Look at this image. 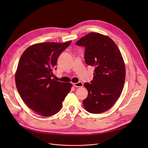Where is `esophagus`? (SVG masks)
Instances as JSON below:
<instances>
[{"instance_id": "1", "label": "esophagus", "mask_w": 148, "mask_h": 148, "mask_svg": "<svg viewBox=\"0 0 148 148\" xmlns=\"http://www.w3.org/2000/svg\"><path fill=\"white\" fill-rule=\"evenodd\" d=\"M73 85L75 87H83V83L82 82H78L77 83H74Z\"/></svg>"}]
</instances>
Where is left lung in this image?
<instances>
[{
	"label": "left lung",
	"mask_w": 148,
	"mask_h": 148,
	"mask_svg": "<svg viewBox=\"0 0 148 148\" xmlns=\"http://www.w3.org/2000/svg\"><path fill=\"white\" fill-rule=\"evenodd\" d=\"M85 47V61L94 66L93 79L86 82L88 92L83 100L90 113L100 114L107 111L120 97L125 79V67L122 54L115 42L108 36L91 32L76 42Z\"/></svg>",
	"instance_id": "1"
}]
</instances>
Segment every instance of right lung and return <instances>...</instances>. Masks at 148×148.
Instances as JSON below:
<instances>
[{
  "label": "right lung",
  "instance_id": "right-lung-1",
  "mask_svg": "<svg viewBox=\"0 0 148 148\" xmlns=\"http://www.w3.org/2000/svg\"><path fill=\"white\" fill-rule=\"evenodd\" d=\"M71 43L34 44L20 58L15 73L16 88L28 107L38 115L50 116L58 112L71 90L70 82L51 78L58 56Z\"/></svg>",
  "mask_w": 148,
  "mask_h": 148
}]
</instances>
